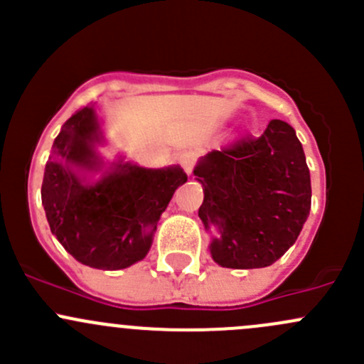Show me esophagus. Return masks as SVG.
<instances>
[{"mask_svg":"<svg viewBox=\"0 0 364 364\" xmlns=\"http://www.w3.org/2000/svg\"><path fill=\"white\" fill-rule=\"evenodd\" d=\"M196 153L193 151H183L181 155L178 156V161H179V165H181L183 168H185L186 172H192V168H193V165H196Z\"/></svg>","mask_w":364,"mask_h":364,"instance_id":"esophagus-1","label":"esophagus"}]
</instances>
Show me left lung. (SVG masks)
Instances as JSON below:
<instances>
[{
	"label": "left lung",
	"mask_w": 364,
	"mask_h": 364,
	"mask_svg": "<svg viewBox=\"0 0 364 364\" xmlns=\"http://www.w3.org/2000/svg\"><path fill=\"white\" fill-rule=\"evenodd\" d=\"M193 174L204 192L199 218L205 230H218L209 245L216 264L266 267L296 243L310 215L311 185L291 124L273 119L260 137L213 149Z\"/></svg>",
	"instance_id": "left-lung-1"
}]
</instances>
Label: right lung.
Returning <instances> with one entry per match:
<instances>
[{"instance_id":"1","label":"right lung","mask_w":364,"mask_h":364,"mask_svg":"<svg viewBox=\"0 0 364 364\" xmlns=\"http://www.w3.org/2000/svg\"><path fill=\"white\" fill-rule=\"evenodd\" d=\"M102 139L93 105L67 119L46 164L42 204L50 232L73 259L114 271L148 255L161 213L188 178L178 165L144 168L119 159L90 183L86 171L104 170Z\"/></svg>"}]
</instances>
